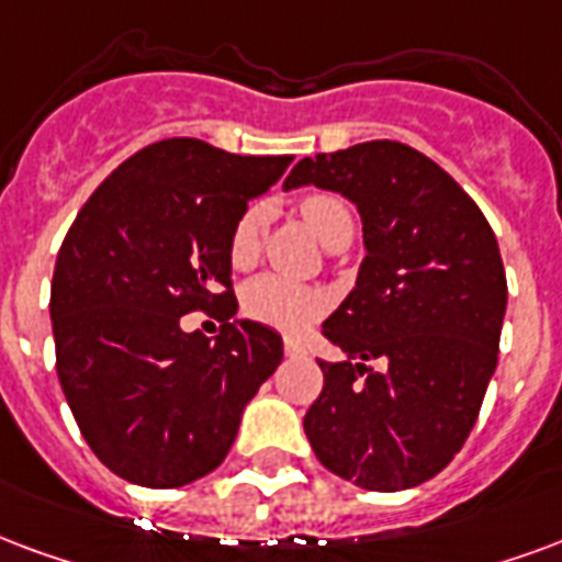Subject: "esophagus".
<instances>
[{
	"label": "esophagus",
	"instance_id": "esophagus-1",
	"mask_svg": "<svg viewBox=\"0 0 562 562\" xmlns=\"http://www.w3.org/2000/svg\"><path fill=\"white\" fill-rule=\"evenodd\" d=\"M285 355L289 357H301L303 355V345L297 339H285Z\"/></svg>",
	"mask_w": 562,
	"mask_h": 562
}]
</instances>
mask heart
I'll use <instances>...</instances> for the list:
<instances>
[{"label":"heart","mask_w":562,"mask_h":562,"mask_svg":"<svg viewBox=\"0 0 562 562\" xmlns=\"http://www.w3.org/2000/svg\"><path fill=\"white\" fill-rule=\"evenodd\" d=\"M301 214L306 226L313 228L315 238L322 240L324 247L334 244L345 232H355V220L351 211L339 196L330 193H313L301 202ZM261 252V211L259 207H247L228 235V261L235 268H249L259 259ZM244 313L256 322L277 327V330H301L306 324H313L324 310V294L301 285V282L285 280L277 273H265L247 282L244 289Z\"/></svg>","instance_id":"1"}]
</instances>
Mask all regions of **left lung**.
Instances as JSON below:
<instances>
[{"label": "left lung", "instance_id": "8db88e82", "mask_svg": "<svg viewBox=\"0 0 562 562\" xmlns=\"http://www.w3.org/2000/svg\"><path fill=\"white\" fill-rule=\"evenodd\" d=\"M310 184L357 207L366 256L324 322L345 360H318L324 386L303 431L336 476L414 488L461 450L494 375L506 313L497 238L476 202L402 143L303 157L282 187Z\"/></svg>", "mask_w": 562, "mask_h": 562}]
</instances>
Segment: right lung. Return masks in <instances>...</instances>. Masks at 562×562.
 Here are the masks:
<instances>
[{
  "label": "right lung",
  "instance_id": "add662e5",
  "mask_svg": "<svg viewBox=\"0 0 562 562\" xmlns=\"http://www.w3.org/2000/svg\"><path fill=\"white\" fill-rule=\"evenodd\" d=\"M292 154L164 139L124 160L65 235L49 289L56 372L91 452L122 480L178 488L223 464L282 336L235 318L228 235ZM217 308L211 344L180 315Z\"/></svg>",
  "mask_w": 562,
  "mask_h": 562
}]
</instances>
